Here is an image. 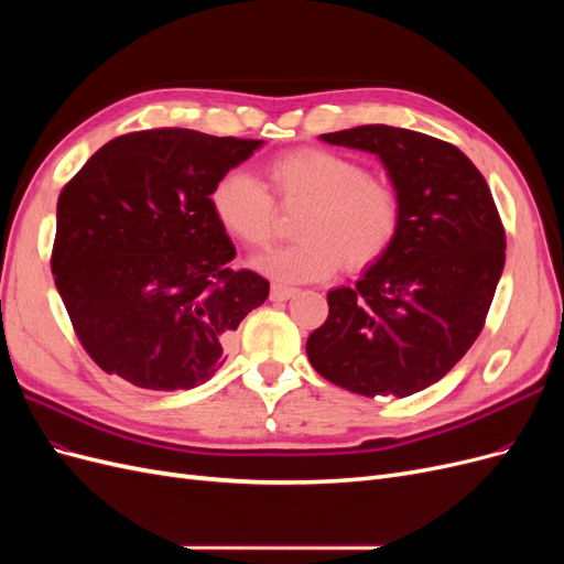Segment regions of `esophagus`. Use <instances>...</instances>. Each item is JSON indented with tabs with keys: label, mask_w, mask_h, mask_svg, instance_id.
I'll use <instances>...</instances> for the list:
<instances>
[{
	"label": "esophagus",
	"mask_w": 564,
	"mask_h": 564,
	"mask_svg": "<svg viewBox=\"0 0 564 564\" xmlns=\"http://www.w3.org/2000/svg\"><path fill=\"white\" fill-rule=\"evenodd\" d=\"M292 296H296V289H294V286L272 284V289H270V299H272V301H289Z\"/></svg>",
	"instance_id": "34e87169"
}]
</instances>
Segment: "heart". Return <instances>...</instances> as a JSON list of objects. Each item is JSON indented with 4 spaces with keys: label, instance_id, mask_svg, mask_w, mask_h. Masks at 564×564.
<instances>
[{
    "label": "heart",
    "instance_id": "b5f03b06",
    "mask_svg": "<svg viewBox=\"0 0 564 564\" xmlns=\"http://www.w3.org/2000/svg\"><path fill=\"white\" fill-rule=\"evenodd\" d=\"M268 178L282 204H305L296 245L259 256L253 265L278 282H317L344 263L360 270L388 251L400 228L395 187L332 150L303 148L268 164ZM212 207L230 235L249 247H265L275 228V199L245 169L224 174L212 191Z\"/></svg>",
    "mask_w": 564,
    "mask_h": 564
}]
</instances>
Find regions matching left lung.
I'll use <instances>...</instances> for the list:
<instances>
[{
    "instance_id": "1",
    "label": "left lung",
    "mask_w": 564,
    "mask_h": 564,
    "mask_svg": "<svg viewBox=\"0 0 564 564\" xmlns=\"http://www.w3.org/2000/svg\"><path fill=\"white\" fill-rule=\"evenodd\" d=\"M319 139L377 155L400 195L395 240L355 286L327 294L305 352L319 377L365 398L437 383L480 336L506 263L489 185L452 143L365 124Z\"/></svg>"
}]
</instances>
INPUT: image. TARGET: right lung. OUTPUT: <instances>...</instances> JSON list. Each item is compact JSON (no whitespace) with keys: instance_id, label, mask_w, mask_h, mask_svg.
Instances as JSON below:
<instances>
[{"instance_id":"obj_1","label":"right lung","mask_w":564,"mask_h":564,"mask_svg":"<svg viewBox=\"0 0 564 564\" xmlns=\"http://www.w3.org/2000/svg\"><path fill=\"white\" fill-rule=\"evenodd\" d=\"M263 141L152 129L106 143L63 187L51 272L91 360L148 390H191L226 362L270 284L232 270L216 181Z\"/></svg>"}]
</instances>
